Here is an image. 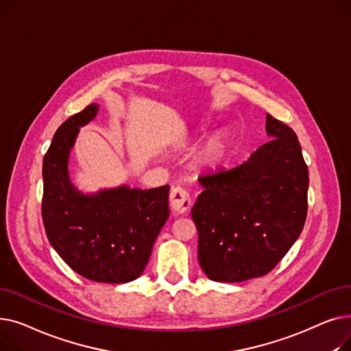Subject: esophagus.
<instances>
[{
	"instance_id": "esophagus-1",
	"label": "esophagus",
	"mask_w": 351,
	"mask_h": 351,
	"mask_svg": "<svg viewBox=\"0 0 351 351\" xmlns=\"http://www.w3.org/2000/svg\"><path fill=\"white\" fill-rule=\"evenodd\" d=\"M169 202H171V208L175 210V213H185L191 206L189 193L179 186L171 191Z\"/></svg>"
}]
</instances>
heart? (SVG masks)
<instances>
[{
    "instance_id": "b5f03b06",
    "label": "heart",
    "mask_w": 351,
    "mask_h": 351,
    "mask_svg": "<svg viewBox=\"0 0 351 351\" xmlns=\"http://www.w3.org/2000/svg\"><path fill=\"white\" fill-rule=\"evenodd\" d=\"M229 152V139L223 134H217L208 139L205 145L200 147L196 162L202 169L215 171L222 165Z\"/></svg>"
}]
</instances>
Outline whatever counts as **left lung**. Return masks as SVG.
I'll list each match as a JSON object with an SVG mask.
<instances>
[{"mask_svg":"<svg viewBox=\"0 0 351 351\" xmlns=\"http://www.w3.org/2000/svg\"><path fill=\"white\" fill-rule=\"evenodd\" d=\"M262 145L243 163L197 180L191 210L197 261L210 280L237 283L269 273L298 241L307 216L308 171L299 139L266 115Z\"/></svg>","mask_w":351,"mask_h":351,"instance_id":"8db88e82","label":"left lung"}]
</instances>
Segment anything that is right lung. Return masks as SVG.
Instances as JSON below:
<instances>
[{"mask_svg":"<svg viewBox=\"0 0 351 351\" xmlns=\"http://www.w3.org/2000/svg\"><path fill=\"white\" fill-rule=\"evenodd\" d=\"M99 112L90 104L55 132L43 162V219L51 246L82 278L98 283L138 279L169 217V185H129L84 193L69 175V156L80 135Z\"/></svg>","mask_w":351,"mask_h":351,"instance_id":"obj_1","label":"right lung"}]
</instances>
